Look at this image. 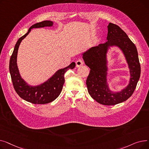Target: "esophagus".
Segmentation results:
<instances>
[{"instance_id": "obj_1", "label": "esophagus", "mask_w": 149, "mask_h": 149, "mask_svg": "<svg viewBox=\"0 0 149 149\" xmlns=\"http://www.w3.org/2000/svg\"><path fill=\"white\" fill-rule=\"evenodd\" d=\"M83 61L81 59H79L76 61V66L77 68L81 66V65H83Z\"/></svg>"}]
</instances>
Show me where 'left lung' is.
<instances>
[{
  "instance_id": "left-lung-1",
  "label": "left lung",
  "mask_w": 149,
  "mask_h": 149,
  "mask_svg": "<svg viewBox=\"0 0 149 149\" xmlns=\"http://www.w3.org/2000/svg\"><path fill=\"white\" fill-rule=\"evenodd\" d=\"M107 30V41L93 47L83 54V59L86 65L91 69L86 80L89 95L100 104L111 106L124 102L132 96L139 79L141 66L136 46L126 33L118 25L112 23H109ZM112 45H118L123 50L129 64L131 75L128 86L117 93L109 91L106 82V54L108 46Z\"/></svg>"
}]
</instances>
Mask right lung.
I'll list each match as a JSON object with an SVG mask.
<instances>
[{"instance_id": "right-lung-1", "label": "right lung", "mask_w": 149, "mask_h": 149, "mask_svg": "<svg viewBox=\"0 0 149 149\" xmlns=\"http://www.w3.org/2000/svg\"><path fill=\"white\" fill-rule=\"evenodd\" d=\"M52 25V22L45 20L31 26L28 33L19 38L15 45L14 49L10 58V72L13 87L20 98L33 104H44L51 103L56 100L61 93L63 86L64 84L65 73L69 69H72L75 66V63L72 62L68 67L58 70L50 79L38 86H29L21 78L16 62L19 46L22 40L26 37L32 28L51 26Z\"/></svg>"}]
</instances>
